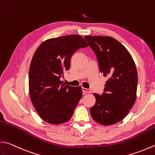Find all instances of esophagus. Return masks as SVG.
Masks as SVG:
<instances>
[{
	"label": "esophagus",
	"instance_id": "esophagus-1",
	"mask_svg": "<svg viewBox=\"0 0 155 155\" xmlns=\"http://www.w3.org/2000/svg\"><path fill=\"white\" fill-rule=\"evenodd\" d=\"M82 91L84 93H90L92 92V90L90 89H87V88H85V87H82Z\"/></svg>",
	"mask_w": 155,
	"mask_h": 155
}]
</instances>
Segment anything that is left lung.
I'll use <instances>...</instances> for the list:
<instances>
[{"instance_id": "obj_1", "label": "left lung", "mask_w": 155, "mask_h": 155, "mask_svg": "<svg viewBox=\"0 0 155 155\" xmlns=\"http://www.w3.org/2000/svg\"><path fill=\"white\" fill-rule=\"evenodd\" d=\"M97 57L99 69L107 77L104 92L94 93L96 103L90 109L92 119L103 125L118 123L136 102L138 73L132 57L125 46L110 36H86Z\"/></svg>"}]
</instances>
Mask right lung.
<instances>
[{
  "label": "right lung",
  "mask_w": 155,
  "mask_h": 155,
  "mask_svg": "<svg viewBox=\"0 0 155 155\" xmlns=\"http://www.w3.org/2000/svg\"><path fill=\"white\" fill-rule=\"evenodd\" d=\"M88 46L84 38L68 35L44 41L34 52L29 70V93L42 120L59 125L69 121L82 97L81 86L60 80L70 68L73 54Z\"/></svg>",
  "instance_id": "1"
}]
</instances>
